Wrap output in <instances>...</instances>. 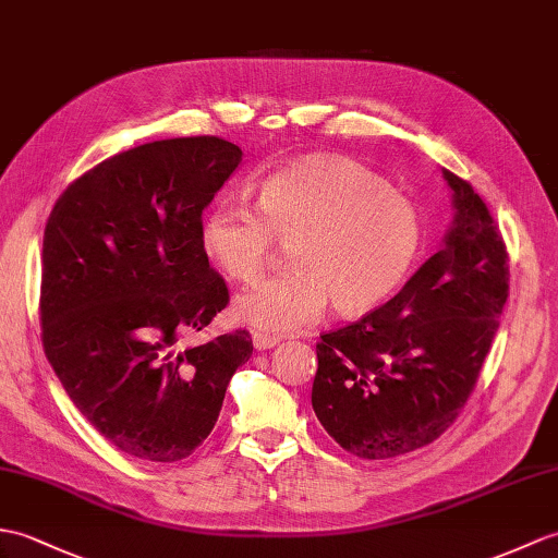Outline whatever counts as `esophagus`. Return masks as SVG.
I'll return each instance as SVG.
<instances>
[{
    "label": "esophagus",
    "mask_w": 558,
    "mask_h": 558,
    "mask_svg": "<svg viewBox=\"0 0 558 558\" xmlns=\"http://www.w3.org/2000/svg\"><path fill=\"white\" fill-rule=\"evenodd\" d=\"M252 342H254V347L258 349V352H266V349H274L278 342H280V338H276V335H264V332H254V338H252Z\"/></svg>",
    "instance_id": "obj_1"
}]
</instances>
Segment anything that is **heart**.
<instances>
[{"label":"heart","instance_id":"obj_1","mask_svg":"<svg viewBox=\"0 0 558 558\" xmlns=\"http://www.w3.org/2000/svg\"><path fill=\"white\" fill-rule=\"evenodd\" d=\"M278 242L294 266L235 302L238 318L264 335L311 326L330 300L344 316L390 300L416 264L423 223L380 175L335 157L284 166L264 180L258 209L220 202L199 223L202 254L238 282L258 278Z\"/></svg>","mask_w":558,"mask_h":558}]
</instances>
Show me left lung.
<instances>
[{
	"label": "left lung",
	"instance_id": "8db88e82",
	"mask_svg": "<svg viewBox=\"0 0 558 558\" xmlns=\"http://www.w3.org/2000/svg\"><path fill=\"white\" fill-rule=\"evenodd\" d=\"M442 178L454 209L442 250L390 302L316 344L311 407L359 459H395L442 435L499 330L507 247L473 187L445 168Z\"/></svg>",
	"mask_w": 558,
	"mask_h": 558
}]
</instances>
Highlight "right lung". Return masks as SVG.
I'll return each instance as SVG.
<instances>
[{"label": "right lung", "mask_w": 558, "mask_h": 558, "mask_svg": "<svg viewBox=\"0 0 558 558\" xmlns=\"http://www.w3.org/2000/svg\"><path fill=\"white\" fill-rule=\"evenodd\" d=\"M242 163L220 137L159 140L81 175L43 242V344L77 411L125 454L190 457L252 356L247 330L180 347L228 304L199 223Z\"/></svg>", "instance_id": "obj_1"}]
</instances>
